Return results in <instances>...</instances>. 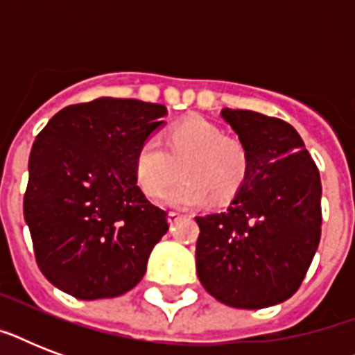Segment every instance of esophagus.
Here are the masks:
<instances>
[{
	"mask_svg": "<svg viewBox=\"0 0 355 355\" xmlns=\"http://www.w3.org/2000/svg\"><path fill=\"white\" fill-rule=\"evenodd\" d=\"M180 217L182 216H180L178 211H169V214H167V221H169V225H175Z\"/></svg>",
	"mask_w": 355,
	"mask_h": 355,
	"instance_id": "esophagus-1",
	"label": "esophagus"
}]
</instances>
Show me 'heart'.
Segmentation results:
<instances>
[{"instance_id":"obj_1","label":"heart","mask_w":355,"mask_h":355,"mask_svg":"<svg viewBox=\"0 0 355 355\" xmlns=\"http://www.w3.org/2000/svg\"><path fill=\"white\" fill-rule=\"evenodd\" d=\"M180 166L184 178L164 193V202L195 208L211 195L225 200L236 193L247 175V150L214 123L189 118L169 128L167 145L156 134L139 144L134 175L141 191L156 197L178 177Z\"/></svg>"}]
</instances>
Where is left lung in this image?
Masks as SVG:
<instances>
[{
	"mask_svg": "<svg viewBox=\"0 0 355 355\" xmlns=\"http://www.w3.org/2000/svg\"><path fill=\"white\" fill-rule=\"evenodd\" d=\"M247 150V175L227 210L195 217L200 284L219 302L261 309L291 298L320 241L319 169L289 125L223 108Z\"/></svg>",
	"mask_w": 355,
	"mask_h": 355,
	"instance_id": "left-lung-1",
	"label": "left lung"
}]
</instances>
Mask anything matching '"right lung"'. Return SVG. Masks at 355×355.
<instances>
[{
  "instance_id": "1",
  "label": "right lung",
  "mask_w": 355,
  "mask_h": 355,
  "mask_svg": "<svg viewBox=\"0 0 355 355\" xmlns=\"http://www.w3.org/2000/svg\"><path fill=\"white\" fill-rule=\"evenodd\" d=\"M166 114L156 103L99 97L62 108L36 136L24 216L36 263L60 291L112 298L144 278L169 225L136 184L134 158Z\"/></svg>"
}]
</instances>
